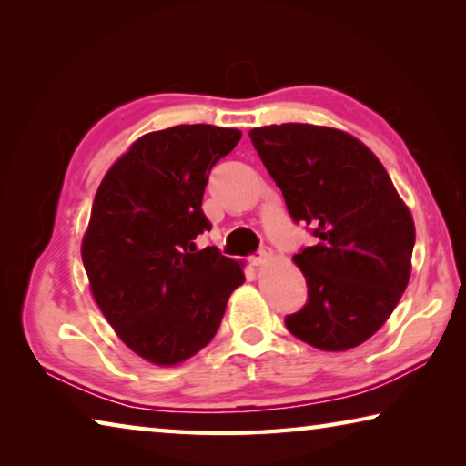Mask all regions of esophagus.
Masks as SVG:
<instances>
[{
  "mask_svg": "<svg viewBox=\"0 0 466 466\" xmlns=\"http://www.w3.org/2000/svg\"><path fill=\"white\" fill-rule=\"evenodd\" d=\"M267 258H269V252H258V255H252V257H248V261H250V265H255V267H261V265H265L267 263Z\"/></svg>",
  "mask_w": 466,
  "mask_h": 466,
  "instance_id": "obj_1",
  "label": "esophagus"
}]
</instances>
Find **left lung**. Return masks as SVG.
Instances as JSON below:
<instances>
[{
    "label": "left lung",
    "instance_id": "left-lung-1",
    "mask_svg": "<svg viewBox=\"0 0 466 466\" xmlns=\"http://www.w3.org/2000/svg\"><path fill=\"white\" fill-rule=\"evenodd\" d=\"M314 247L294 255L309 299L286 327L322 351H345L390 317L411 275L415 224L380 160L350 133L306 123L248 131Z\"/></svg>",
    "mask_w": 466,
    "mask_h": 466
}]
</instances>
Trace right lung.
<instances>
[{
  "label": "right lung",
  "mask_w": 466,
  "mask_h": 466,
  "mask_svg": "<svg viewBox=\"0 0 466 466\" xmlns=\"http://www.w3.org/2000/svg\"><path fill=\"white\" fill-rule=\"evenodd\" d=\"M238 129L177 125L139 137L94 197L82 261L92 296L121 341L147 361L175 366L218 333L240 263L216 247L201 203L209 172L240 141Z\"/></svg>",
  "instance_id": "obj_1"
}]
</instances>
